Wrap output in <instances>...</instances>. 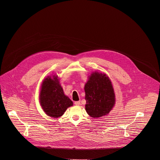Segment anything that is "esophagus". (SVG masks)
Segmentation results:
<instances>
[{
	"instance_id": "34e87169",
	"label": "esophagus",
	"mask_w": 160,
	"mask_h": 160,
	"mask_svg": "<svg viewBox=\"0 0 160 160\" xmlns=\"http://www.w3.org/2000/svg\"><path fill=\"white\" fill-rule=\"evenodd\" d=\"M74 103H75V105H77V106H78V105L80 104V101H75V102Z\"/></svg>"
}]
</instances>
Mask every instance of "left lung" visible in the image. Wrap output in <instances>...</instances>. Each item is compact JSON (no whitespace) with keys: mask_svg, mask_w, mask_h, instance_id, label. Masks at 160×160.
I'll return each mask as SVG.
<instances>
[{"mask_svg":"<svg viewBox=\"0 0 160 160\" xmlns=\"http://www.w3.org/2000/svg\"><path fill=\"white\" fill-rule=\"evenodd\" d=\"M85 110L91 117L101 118L113 108L115 92L108 77L105 73L92 72L85 85Z\"/></svg>","mask_w":160,"mask_h":160,"instance_id":"left-lung-1","label":"left lung"}]
</instances>
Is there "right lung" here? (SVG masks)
<instances>
[{"instance_id":"add662e5","label":"right lung","mask_w":160,"mask_h":160,"mask_svg":"<svg viewBox=\"0 0 160 160\" xmlns=\"http://www.w3.org/2000/svg\"><path fill=\"white\" fill-rule=\"evenodd\" d=\"M57 75L43 80L39 93L40 105L45 113L53 118L62 116L72 101L64 94Z\"/></svg>"}]
</instances>
